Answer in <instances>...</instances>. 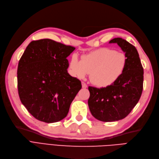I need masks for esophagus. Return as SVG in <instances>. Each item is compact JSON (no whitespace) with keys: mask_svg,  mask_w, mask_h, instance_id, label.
<instances>
[{"mask_svg":"<svg viewBox=\"0 0 159 159\" xmlns=\"http://www.w3.org/2000/svg\"><path fill=\"white\" fill-rule=\"evenodd\" d=\"M81 85H82V88H88L87 84H86L85 82H82V83H81Z\"/></svg>","mask_w":159,"mask_h":159,"instance_id":"obj_1","label":"esophagus"}]
</instances>
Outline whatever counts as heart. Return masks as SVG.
I'll list each match as a JSON object with an SVG mask.
<instances>
[{
    "instance_id": "obj_1",
    "label": "heart",
    "mask_w": 159,
    "mask_h": 159,
    "mask_svg": "<svg viewBox=\"0 0 159 159\" xmlns=\"http://www.w3.org/2000/svg\"><path fill=\"white\" fill-rule=\"evenodd\" d=\"M125 54L109 48H102L83 56L80 60L74 56L70 68L73 74L84 78L88 74L91 83L100 88L107 87L116 81L125 69Z\"/></svg>"
}]
</instances>
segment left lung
I'll return each mask as SVG.
<instances>
[{"label":"left lung","instance_id":"1","mask_svg":"<svg viewBox=\"0 0 159 159\" xmlns=\"http://www.w3.org/2000/svg\"><path fill=\"white\" fill-rule=\"evenodd\" d=\"M109 43H116L125 53L127 64L121 77L113 84L102 88H88L90 112L104 122L126 117L138 103L143 88V68L136 48L121 38H113Z\"/></svg>","mask_w":159,"mask_h":159}]
</instances>
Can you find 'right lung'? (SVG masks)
<instances>
[{"mask_svg":"<svg viewBox=\"0 0 159 159\" xmlns=\"http://www.w3.org/2000/svg\"><path fill=\"white\" fill-rule=\"evenodd\" d=\"M75 48L50 39L32 41L18 62V91L22 103L34 117L48 123L60 121L81 89L71 76L67 57Z\"/></svg>","mask_w":159,"mask_h":159,"instance_id":"right-lung-1","label":"right lung"}]
</instances>
